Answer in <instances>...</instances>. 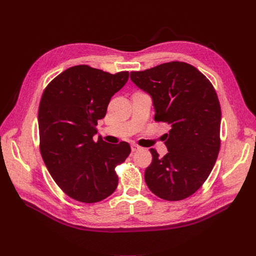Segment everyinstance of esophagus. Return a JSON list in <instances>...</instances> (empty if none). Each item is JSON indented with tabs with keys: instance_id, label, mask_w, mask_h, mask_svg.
<instances>
[{
	"instance_id": "esophagus-1",
	"label": "esophagus",
	"mask_w": 256,
	"mask_h": 256,
	"mask_svg": "<svg viewBox=\"0 0 256 256\" xmlns=\"http://www.w3.org/2000/svg\"><path fill=\"white\" fill-rule=\"evenodd\" d=\"M141 150V148L139 146V145L131 144V150H132V152H136V150Z\"/></svg>"
}]
</instances>
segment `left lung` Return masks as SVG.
I'll list each match as a JSON object with an SVG mask.
<instances>
[{"label":"left lung","mask_w":256,"mask_h":256,"mask_svg":"<svg viewBox=\"0 0 256 256\" xmlns=\"http://www.w3.org/2000/svg\"><path fill=\"white\" fill-rule=\"evenodd\" d=\"M130 78L150 96L155 120L167 122L168 153L153 160L144 178L152 192L178 202L197 192L213 169L220 150V106L204 75L185 62L172 61L148 70L130 72Z\"/></svg>","instance_id":"obj_1"}]
</instances>
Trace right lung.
Here are the masks:
<instances>
[{
    "instance_id": "1",
    "label": "right lung",
    "mask_w": 256,
    "mask_h": 256,
    "mask_svg": "<svg viewBox=\"0 0 256 256\" xmlns=\"http://www.w3.org/2000/svg\"><path fill=\"white\" fill-rule=\"evenodd\" d=\"M128 78V72L75 66L54 78L40 99V154L54 181L78 202H101L118 184L115 167L129 156L130 145L94 142V136L110 100Z\"/></svg>"
}]
</instances>
